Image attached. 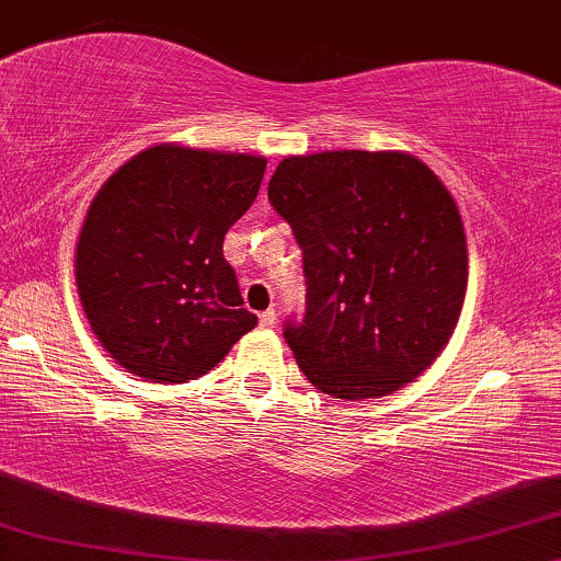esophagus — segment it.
<instances>
[{"mask_svg":"<svg viewBox=\"0 0 561 561\" xmlns=\"http://www.w3.org/2000/svg\"><path fill=\"white\" fill-rule=\"evenodd\" d=\"M275 320H278V314H275L273 309H265V312L260 314V324H262V328H273Z\"/></svg>","mask_w":561,"mask_h":561,"instance_id":"34e87169","label":"esophagus"}]
</instances>
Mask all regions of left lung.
<instances>
[{
    "label": "left lung",
    "mask_w": 561,
    "mask_h": 561,
    "mask_svg": "<svg viewBox=\"0 0 561 561\" xmlns=\"http://www.w3.org/2000/svg\"><path fill=\"white\" fill-rule=\"evenodd\" d=\"M267 199L301 247L307 307L283 337L333 398H382L419 377L458 324L468 249L458 205L408 153L280 161Z\"/></svg>",
    "instance_id": "obj_1"
}]
</instances>
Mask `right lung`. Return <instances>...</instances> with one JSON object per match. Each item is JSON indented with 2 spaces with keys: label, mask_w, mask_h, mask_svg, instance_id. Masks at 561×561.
I'll use <instances>...</instances> for the list:
<instances>
[{
  "label": "right lung",
  "mask_w": 561,
  "mask_h": 561,
  "mask_svg": "<svg viewBox=\"0 0 561 561\" xmlns=\"http://www.w3.org/2000/svg\"><path fill=\"white\" fill-rule=\"evenodd\" d=\"M265 158L156 145L112 174L78 241V291L103 348L137 377L197 379L257 317L241 309L224 237L249 210Z\"/></svg>",
  "instance_id": "add662e5"
}]
</instances>
